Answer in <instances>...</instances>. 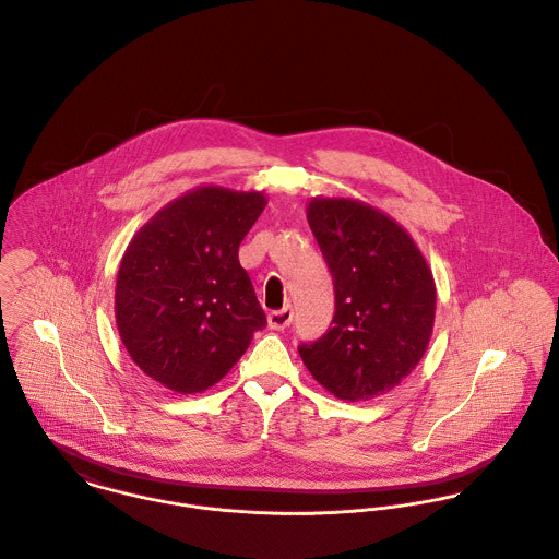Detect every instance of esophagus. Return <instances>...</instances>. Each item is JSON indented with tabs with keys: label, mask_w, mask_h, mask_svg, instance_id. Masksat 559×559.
<instances>
[{
	"label": "esophagus",
	"mask_w": 559,
	"mask_h": 559,
	"mask_svg": "<svg viewBox=\"0 0 559 559\" xmlns=\"http://www.w3.org/2000/svg\"><path fill=\"white\" fill-rule=\"evenodd\" d=\"M293 321V310L290 306H284L282 310H273L269 312V328L271 330H286Z\"/></svg>",
	"instance_id": "34e87169"
}]
</instances>
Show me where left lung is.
I'll return each instance as SVG.
<instances>
[{
	"mask_svg": "<svg viewBox=\"0 0 559 559\" xmlns=\"http://www.w3.org/2000/svg\"><path fill=\"white\" fill-rule=\"evenodd\" d=\"M308 223L334 277L332 328L299 356L343 401H369L420 362L436 314L431 269L409 234L354 199L317 197Z\"/></svg>",
	"mask_w": 559,
	"mask_h": 559,
	"instance_id": "1",
	"label": "left lung"
}]
</instances>
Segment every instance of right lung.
<instances>
[{"label":"right lung","instance_id":"add662e5","mask_svg":"<svg viewBox=\"0 0 559 559\" xmlns=\"http://www.w3.org/2000/svg\"><path fill=\"white\" fill-rule=\"evenodd\" d=\"M266 205L262 192L201 187L165 205L132 238L117 275L119 336L136 367L194 394L266 325L238 247Z\"/></svg>","mask_w":559,"mask_h":559}]
</instances>
